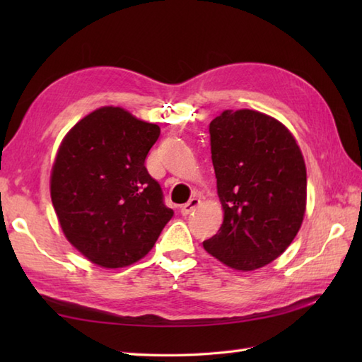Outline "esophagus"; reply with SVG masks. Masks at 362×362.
<instances>
[{"instance_id":"34e87169","label":"esophagus","mask_w":362,"mask_h":362,"mask_svg":"<svg viewBox=\"0 0 362 362\" xmlns=\"http://www.w3.org/2000/svg\"><path fill=\"white\" fill-rule=\"evenodd\" d=\"M199 205H201V199L193 197V199H189V202H187L185 205L182 206V210H180V211H182L183 216H188V214H189V213H193V211L197 209Z\"/></svg>"}]
</instances>
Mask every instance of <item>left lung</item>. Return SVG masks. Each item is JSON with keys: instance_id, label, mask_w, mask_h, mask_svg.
I'll list each match as a JSON object with an SVG mask.
<instances>
[{"instance_id": "8db88e82", "label": "left lung", "mask_w": 362, "mask_h": 362, "mask_svg": "<svg viewBox=\"0 0 362 362\" xmlns=\"http://www.w3.org/2000/svg\"><path fill=\"white\" fill-rule=\"evenodd\" d=\"M224 222L204 249L236 271H255L294 240L306 209V168L296 138L255 110H226L210 122Z\"/></svg>"}]
</instances>
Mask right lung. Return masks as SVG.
<instances>
[{
  "instance_id": "1",
  "label": "right lung",
  "mask_w": 362,
  "mask_h": 362,
  "mask_svg": "<svg viewBox=\"0 0 362 362\" xmlns=\"http://www.w3.org/2000/svg\"><path fill=\"white\" fill-rule=\"evenodd\" d=\"M158 136L157 124L101 107L60 144L51 201L66 240L91 263L115 269L141 259L174 216L144 166Z\"/></svg>"
}]
</instances>
